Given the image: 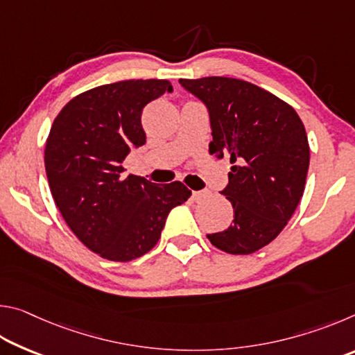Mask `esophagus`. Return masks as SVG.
<instances>
[{
  "mask_svg": "<svg viewBox=\"0 0 355 355\" xmlns=\"http://www.w3.org/2000/svg\"><path fill=\"white\" fill-rule=\"evenodd\" d=\"M207 192L205 191H194L192 192V200L194 202H200L202 199H205Z\"/></svg>",
  "mask_w": 355,
  "mask_h": 355,
  "instance_id": "esophagus-1",
  "label": "esophagus"
}]
</instances>
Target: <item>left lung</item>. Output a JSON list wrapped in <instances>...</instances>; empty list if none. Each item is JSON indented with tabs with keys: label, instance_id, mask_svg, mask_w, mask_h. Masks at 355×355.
<instances>
[{
	"label": "left lung",
	"instance_id": "8db88e82",
	"mask_svg": "<svg viewBox=\"0 0 355 355\" xmlns=\"http://www.w3.org/2000/svg\"><path fill=\"white\" fill-rule=\"evenodd\" d=\"M180 84L208 107L209 153L232 164L222 194L232 202L233 224L207 238L227 254H254L277 238L304 194L310 147L302 120L286 101L236 78Z\"/></svg>",
	"mask_w": 355,
	"mask_h": 355
}]
</instances>
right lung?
Returning <instances> with one entry per match:
<instances>
[{
	"label": "right lung",
	"instance_id": "obj_1",
	"mask_svg": "<svg viewBox=\"0 0 355 355\" xmlns=\"http://www.w3.org/2000/svg\"><path fill=\"white\" fill-rule=\"evenodd\" d=\"M171 91L167 80L94 87L62 107L46 137L56 207L76 238L106 260L131 261L152 250L167 214L191 196L182 182L156 184L123 173L131 147L146 144L144 106Z\"/></svg>",
	"mask_w": 355,
	"mask_h": 355
}]
</instances>
